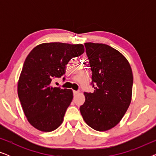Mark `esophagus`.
<instances>
[{
  "instance_id": "obj_1",
  "label": "esophagus",
  "mask_w": 156,
  "mask_h": 156,
  "mask_svg": "<svg viewBox=\"0 0 156 156\" xmlns=\"http://www.w3.org/2000/svg\"><path fill=\"white\" fill-rule=\"evenodd\" d=\"M79 94V91H73L74 96H76Z\"/></svg>"
}]
</instances>
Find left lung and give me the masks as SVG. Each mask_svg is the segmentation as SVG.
<instances>
[{
  "mask_svg": "<svg viewBox=\"0 0 156 156\" xmlns=\"http://www.w3.org/2000/svg\"><path fill=\"white\" fill-rule=\"evenodd\" d=\"M84 46L94 91L84 93L80 112L87 125L105 131L118 124L131 104L133 73L127 59L114 48L92 42Z\"/></svg>",
  "mask_w": 156,
  "mask_h": 156,
  "instance_id": "obj_1",
  "label": "left lung"
}]
</instances>
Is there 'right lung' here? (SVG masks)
I'll return each mask as SVG.
<instances>
[{"label":"right lung","mask_w":156,"mask_h":156,"mask_svg":"<svg viewBox=\"0 0 156 156\" xmlns=\"http://www.w3.org/2000/svg\"><path fill=\"white\" fill-rule=\"evenodd\" d=\"M84 52L82 44L50 42L36 46L27 55L19 78L18 94L25 116L35 129L50 132L62 124L73 93L72 89L53 87L51 82L65 76L68 62Z\"/></svg>","instance_id":"add662e5"}]
</instances>
